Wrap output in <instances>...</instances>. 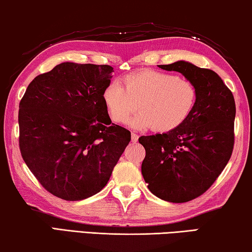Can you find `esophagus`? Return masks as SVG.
Wrapping results in <instances>:
<instances>
[{
	"label": "esophagus",
	"mask_w": 252,
	"mask_h": 252,
	"mask_svg": "<svg viewBox=\"0 0 252 252\" xmlns=\"http://www.w3.org/2000/svg\"><path fill=\"white\" fill-rule=\"evenodd\" d=\"M138 139H139V136H138V134H135V133H131V141L132 142H136L138 141Z\"/></svg>",
	"instance_id": "esophagus-1"
}]
</instances>
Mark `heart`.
<instances>
[{"instance_id": "obj_1", "label": "heart", "mask_w": 252, "mask_h": 252, "mask_svg": "<svg viewBox=\"0 0 252 252\" xmlns=\"http://www.w3.org/2000/svg\"><path fill=\"white\" fill-rule=\"evenodd\" d=\"M112 81L102 92V100L111 120H129L134 129H150L167 133L181 126L192 114L197 103V89L191 81L168 72L144 69Z\"/></svg>"}]
</instances>
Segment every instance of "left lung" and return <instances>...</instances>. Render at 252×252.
<instances>
[{"label": "left lung", "mask_w": 252, "mask_h": 252, "mask_svg": "<svg viewBox=\"0 0 252 252\" xmlns=\"http://www.w3.org/2000/svg\"><path fill=\"white\" fill-rule=\"evenodd\" d=\"M159 67L180 72L191 81L197 89V103L178 129L139 138L146 149L141 171L149 190L158 198L188 202L206 192L230 160L236 103L215 71L186 61Z\"/></svg>", "instance_id": "obj_1"}]
</instances>
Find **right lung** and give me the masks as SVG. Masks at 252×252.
Listing matches in <instances>:
<instances>
[{
    "instance_id": "add662e5",
    "label": "right lung",
    "mask_w": 252,
    "mask_h": 252,
    "mask_svg": "<svg viewBox=\"0 0 252 252\" xmlns=\"http://www.w3.org/2000/svg\"><path fill=\"white\" fill-rule=\"evenodd\" d=\"M110 65L64 62L34 78L20 102V150L42 187L67 201L103 189L131 140L111 122L102 92Z\"/></svg>"
}]
</instances>
